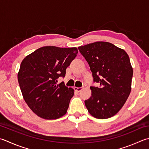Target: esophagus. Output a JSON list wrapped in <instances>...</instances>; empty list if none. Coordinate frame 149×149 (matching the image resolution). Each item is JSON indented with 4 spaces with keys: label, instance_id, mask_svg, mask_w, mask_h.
Instances as JSON below:
<instances>
[{
    "label": "esophagus",
    "instance_id": "34e87169",
    "mask_svg": "<svg viewBox=\"0 0 149 149\" xmlns=\"http://www.w3.org/2000/svg\"><path fill=\"white\" fill-rule=\"evenodd\" d=\"M74 90H75L76 92H79L81 91V90H83V88H81V87H75Z\"/></svg>",
    "mask_w": 149,
    "mask_h": 149
}]
</instances>
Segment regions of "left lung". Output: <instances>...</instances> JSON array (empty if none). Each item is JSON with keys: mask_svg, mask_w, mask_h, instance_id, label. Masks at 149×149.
Returning <instances> with one entry per match:
<instances>
[{"mask_svg": "<svg viewBox=\"0 0 149 149\" xmlns=\"http://www.w3.org/2000/svg\"><path fill=\"white\" fill-rule=\"evenodd\" d=\"M88 62L94 82L92 94L84 103L88 112L97 119L116 115L126 102L131 91L133 69L124 49L112 43L98 41L78 47Z\"/></svg>", "mask_w": 149, "mask_h": 149, "instance_id": "obj_1", "label": "left lung"}]
</instances>
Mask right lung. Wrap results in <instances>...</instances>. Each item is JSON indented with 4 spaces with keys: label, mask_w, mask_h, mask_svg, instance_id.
I'll list each match as a JSON object with an SVG mask.
<instances>
[{
    "label": "right lung",
    "mask_w": 149,
    "mask_h": 149,
    "mask_svg": "<svg viewBox=\"0 0 149 149\" xmlns=\"http://www.w3.org/2000/svg\"><path fill=\"white\" fill-rule=\"evenodd\" d=\"M77 48L44 46L26 56L20 64L18 81L23 98L36 115L56 119L66 114L74 90L57 79L77 56Z\"/></svg>",
    "instance_id": "1"
}]
</instances>
